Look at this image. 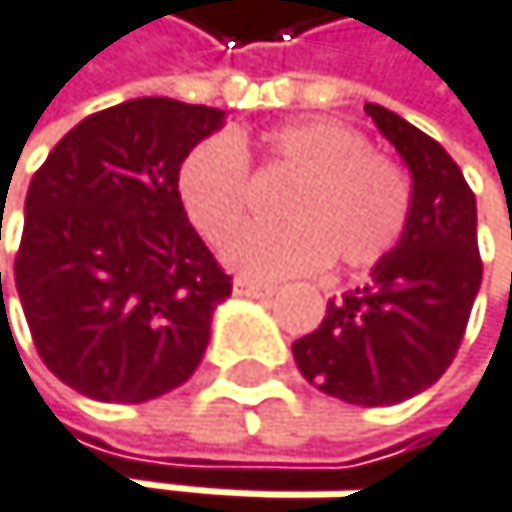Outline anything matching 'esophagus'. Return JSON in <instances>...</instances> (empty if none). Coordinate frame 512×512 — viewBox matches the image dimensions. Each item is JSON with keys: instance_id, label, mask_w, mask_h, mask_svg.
Returning <instances> with one entry per match:
<instances>
[{"instance_id": "1", "label": "esophagus", "mask_w": 512, "mask_h": 512, "mask_svg": "<svg viewBox=\"0 0 512 512\" xmlns=\"http://www.w3.org/2000/svg\"><path fill=\"white\" fill-rule=\"evenodd\" d=\"M232 292L235 295H248V299H267V295H273V286H264V283H254V280H235L232 283Z\"/></svg>"}]
</instances>
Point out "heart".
I'll return each instance as SVG.
<instances>
[{
  "label": "heart",
  "mask_w": 512,
  "mask_h": 512,
  "mask_svg": "<svg viewBox=\"0 0 512 512\" xmlns=\"http://www.w3.org/2000/svg\"><path fill=\"white\" fill-rule=\"evenodd\" d=\"M248 153L267 176H289L280 223L251 226L226 245V264L248 280H283L333 261L371 270L403 242L415 188L400 160L371 150L343 122L311 119L270 128L248 147L239 135H210L176 169V198L210 245H223L248 210Z\"/></svg>",
  "instance_id": "obj_1"
}]
</instances>
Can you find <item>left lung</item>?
I'll return each instance as SVG.
<instances>
[{
	"instance_id": "obj_1",
	"label": "left lung",
	"mask_w": 512,
	"mask_h": 512,
	"mask_svg": "<svg viewBox=\"0 0 512 512\" xmlns=\"http://www.w3.org/2000/svg\"><path fill=\"white\" fill-rule=\"evenodd\" d=\"M365 112L412 172V223L374 280L333 299L321 327L292 343L305 381L336 400L393 406L441 377L482 286L475 194L450 153L396 112Z\"/></svg>"
}]
</instances>
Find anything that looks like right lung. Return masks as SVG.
<instances>
[{
	"mask_svg": "<svg viewBox=\"0 0 512 512\" xmlns=\"http://www.w3.org/2000/svg\"><path fill=\"white\" fill-rule=\"evenodd\" d=\"M220 125L213 106L125 100L78 122L30 179L15 286L43 365L90 400L147 403L204 359L232 277L191 229L176 169Z\"/></svg>",
	"mask_w": 512,
	"mask_h": 512,
	"instance_id": "obj_1",
	"label": "right lung"
}]
</instances>
